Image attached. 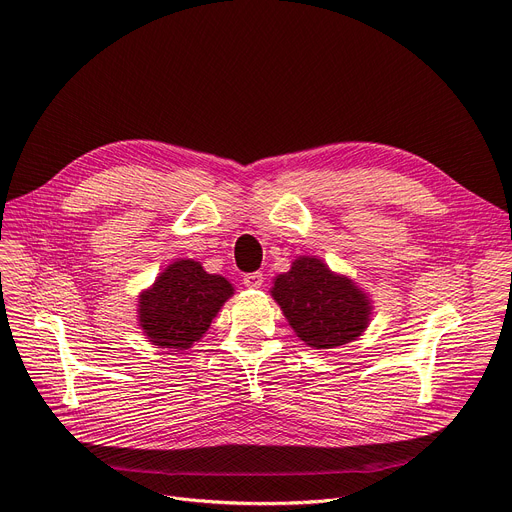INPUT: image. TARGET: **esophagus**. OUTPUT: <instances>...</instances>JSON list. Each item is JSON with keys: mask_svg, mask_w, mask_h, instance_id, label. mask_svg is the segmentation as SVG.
I'll list each match as a JSON object with an SVG mask.
<instances>
[{"mask_svg": "<svg viewBox=\"0 0 512 512\" xmlns=\"http://www.w3.org/2000/svg\"><path fill=\"white\" fill-rule=\"evenodd\" d=\"M243 284H245L247 288H253V290L261 288V286H263V273H261V271L247 273V275L243 277Z\"/></svg>", "mask_w": 512, "mask_h": 512, "instance_id": "obj_1", "label": "esophagus"}]
</instances>
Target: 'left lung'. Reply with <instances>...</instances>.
Listing matches in <instances>:
<instances>
[{
	"label": "left lung",
	"instance_id": "left-lung-1",
	"mask_svg": "<svg viewBox=\"0 0 512 512\" xmlns=\"http://www.w3.org/2000/svg\"><path fill=\"white\" fill-rule=\"evenodd\" d=\"M271 296L296 335L310 347L333 349L363 333L371 314L365 294L320 259L300 257L275 277Z\"/></svg>",
	"mask_w": 512,
	"mask_h": 512
}]
</instances>
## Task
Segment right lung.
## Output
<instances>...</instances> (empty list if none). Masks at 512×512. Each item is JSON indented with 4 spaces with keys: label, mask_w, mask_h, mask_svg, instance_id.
<instances>
[{
    "label": "right lung",
    "mask_w": 512,
    "mask_h": 512,
    "mask_svg": "<svg viewBox=\"0 0 512 512\" xmlns=\"http://www.w3.org/2000/svg\"><path fill=\"white\" fill-rule=\"evenodd\" d=\"M230 294L224 277L206 273L198 261H175L141 296V327L153 345L188 349L208 331Z\"/></svg>",
    "instance_id": "add662e5"
}]
</instances>
